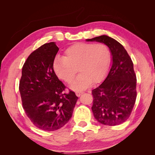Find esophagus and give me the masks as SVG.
<instances>
[{
	"instance_id": "34e87169",
	"label": "esophagus",
	"mask_w": 155,
	"mask_h": 155,
	"mask_svg": "<svg viewBox=\"0 0 155 155\" xmlns=\"http://www.w3.org/2000/svg\"><path fill=\"white\" fill-rule=\"evenodd\" d=\"M83 92H81V91H76V95L78 96V97H79L81 94H83Z\"/></svg>"
}]
</instances>
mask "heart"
Returning <instances> with one entry per match:
<instances>
[{"mask_svg": "<svg viewBox=\"0 0 155 155\" xmlns=\"http://www.w3.org/2000/svg\"><path fill=\"white\" fill-rule=\"evenodd\" d=\"M110 52L102 43H79L65 50L63 58H56L53 69L61 80L70 83L77 71L79 74L70 88L75 91L85 90L91 83L101 81L109 67Z\"/></svg>", "mask_w": 155, "mask_h": 155, "instance_id": "heart-1", "label": "heart"}]
</instances>
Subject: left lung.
Wrapping results in <instances>:
<instances>
[{
	"label": "left lung",
	"instance_id": "left-lung-1",
	"mask_svg": "<svg viewBox=\"0 0 155 155\" xmlns=\"http://www.w3.org/2000/svg\"><path fill=\"white\" fill-rule=\"evenodd\" d=\"M104 43L109 47L112 65L107 78L92 91V110L101 124L118 125L129 118L137 99V76L133 63L119 42L105 35L86 39Z\"/></svg>",
	"mask_w": 155,
	"mask_h": 155
}]
</instances>
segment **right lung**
Here are the masks:
<instances>
[{
	"mask_svg": "<svg viewBox=\"0 0 155 155\" xmlns=\"http://www.w3.org/2000/svg\"><path fill=\"white\" fill-rule=\"evenodd\" d=\"M59 48L46 43L28 56L22 69L19 91L27 116L37 128L53 131L61 128L72 116L78 97L56 76L53 63Z\"/></svg>",
	"mask_w": 155,
	"mask_h": 155,
	"instance_id": "add662e5",
	"label": "right lung"
}]
</instances>
